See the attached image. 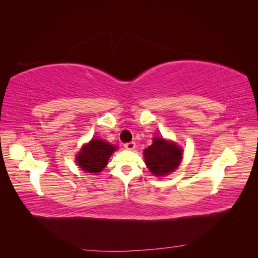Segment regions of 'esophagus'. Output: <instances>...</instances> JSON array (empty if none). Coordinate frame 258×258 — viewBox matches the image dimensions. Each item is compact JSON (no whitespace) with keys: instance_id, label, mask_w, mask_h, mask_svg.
Segmentation results:
<instances>
[{"instance_id":"esophagus-1","label":"esophagus","mask_w":258,"mask_h":258,"mask_svg":"<svg viewBox=\"0 0 258 258\" xmlns=\"http://www.w3.org/2000/svg\"><path fill=\"white\" fill-rule=\"evenodd\" d=\"M135 147H136V143L134 141H131V142H128V143L124 144V148H127V150H130V151L135 150Z\"/></svg>"}]
</instances>
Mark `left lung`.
<instances>
[{
  "instance_id": "1",
  "label": "left lung",
  "mask_w": 258,
  "mask_h": 258,
  "mask_svg": "<svg viewBox=\"0 0 258 258\" xmlns=\"http://www.w3.org/2000/svg\"><path fill=\"white\" fill-rule=\"evenodd\" d=\"M143 154L147 168L158 176L172 172L182 160L181 148L162 138H154L153 144L145 148Z\"/></svg>"
}]
</instances>
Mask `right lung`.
Masks as SVG:
<instances>
[{
  "instance_id": "obj_1",
  "label": "right lung",
  "mask_w": 258,
  "mask_h": 258,
  "mask_svg": "<svg viewBox=\"0 0 258 258\" xmlns=\"http://www.w3.org/2000/svg\"><path fill=\"white\" fill-rule=\"evenodd\" d=\"M115 150L116 146L110 143L100 139H92L89 144L83 146L79 155L76 156V161L86 172L98 173L105 168Z\"/></svg>"
}]
</instances>
